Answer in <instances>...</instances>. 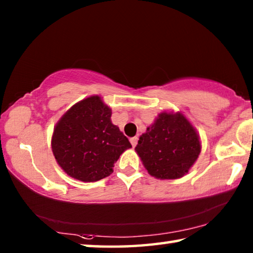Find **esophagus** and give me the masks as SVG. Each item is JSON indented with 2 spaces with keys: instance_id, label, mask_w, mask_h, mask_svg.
Listing matches in <instances>:
<instances>
[{
  "instance_id": "esophagus-1",
  "label": "esophagus",
  "mask_w": 253,
  "mask_h": 253,
  "mask_svg": "<svg viewBox=\"0 0 253 253\" xmlns=\"http://www.w3.org/2000/svg\"><path fill=\"white\" fill-rule=\"evenodd\" d=\"M129 140H130V143H131V145H132V147H135L136 145H137V142H138V137L134 136V137H131V138H130Z\"/></svg>"
}]
</instances>
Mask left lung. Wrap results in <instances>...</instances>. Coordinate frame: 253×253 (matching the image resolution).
Here are the masks:
<instances>
[{
	"instance_id": "left-lung-1",
	"label": "left lung",
	"mask_w": 253,
	"mask_h": 253,
	"mask_svg": "<svg viewBox=\"0 0 253 253\" xmlns=\"http://www.w3.org/2000/svg\"><path fill=\"white\" fill-rule=\"evenodd\" d=\"M201 148L199 132L184 114L162 111L140 135L135 151L149 175L176 179L188 173Z\"/></svg>"
}]
</instances>
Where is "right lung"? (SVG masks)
<instances>
[{"instance_id":"add662e5","label":"right lung","mask_w":253,"mask_h":253,"mask_svg":"<svg viewBox=\"0 0 253 253\" xmlns=\"http://www.w3.org/2000/svg\"><path fill=\"white\" fill-rule=\"evenodd\" d=\"M110 117V107L93 95L75 104L55 124L51 148L70 177L96 182L109 176L119 156L131 147Z\"/></svg>"}]
</instances>
